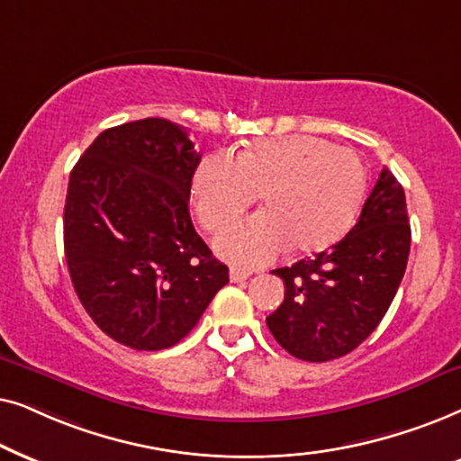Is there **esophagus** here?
<instances>
[{"mask_svg": "<svg viewBox=\"0 0 461 461\" xmlns=\"http://www.w3.org/2000/svg\"><path fill=\"white\" fill-rule=\"evenodd\" d=\"M253 272H249V269H240V267H231L230 269V280L231 282H244L249 278V276Z\"/></svg>", "mask_w": 461, "mask_h": 461, "instance_id": "1", "label": "esophagus"}]
</instances>
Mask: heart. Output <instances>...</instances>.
<instances>
[{
	"mask_svg": "<svg viewBox=\"0 0 461 461\" xmlns=\"http://www.w3.org/2000/svg\"><path fill=\"white\" fill-rule=\"evenodd\" d=\"M365 183L352 149L294 134L257 140L236 159L206 156L192 175V204L206 230H219L259 194L263 211L225 227L214 240L223 259L253 267L288 247L312 255L335 244L358 214Z\"/></svg>",
	"mask_w": 461,
	"mask_h": 461,
	"instance_id": "obj_1",
	"label": "heart"
}]
</instances>
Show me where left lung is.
I'll return each mask as SVG.
<instances>
[{"mask_svg": "<svg viewBox=\"0 0 461 461\" xmlns=\"http://www.w3.org/2000/svg\"><path fill=\"white\" fill-rule=\"evenodd\" d=\"M411 225L404 189L384 168L356 225L322 253L274 269L285 302L266 318L294 358L327 363L358 348L388 312L407 269Z\"/></svg>", "mask_w": 461, "mask_h": 461, "instance_id": "8db88e82", "label": "left lung"}]
</instances>
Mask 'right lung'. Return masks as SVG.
<instances>
[{"label": "right lung", "instance_id": "right-lung-1", "mask_svg": "<svg viewBox=\"0 0 461 461\" xmlns=\"http://www.w3.org/2000/svg\"><path fill=\"white\" fill-rule=\"evenodd\" d=\"M198 164L185 126L145 118L98 134L71 170L67 267L84 310L122 346H175L230 282L189 217Z\"/></svg>", "mask_w": 461, "mask_h": 461}]
</instances>
